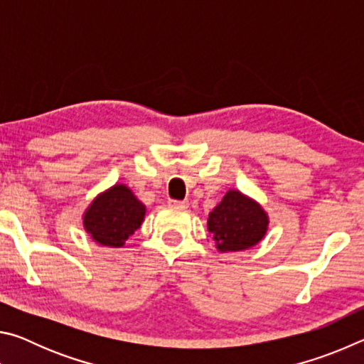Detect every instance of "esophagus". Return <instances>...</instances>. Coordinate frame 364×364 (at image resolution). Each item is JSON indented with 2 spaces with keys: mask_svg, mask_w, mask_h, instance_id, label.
I'll return each mask as SVG.
<instances>
[{
  "mask_svg": "<svg viewBox=\"0 0 364 364\" xmlns=\"http://www.w3.org/2000/svg\"><path fill=\"white\" fill-rule=\"evenodd\" d=\"M171 205L180 207V208H186L188 207V200H170Z\"/></svg>",
  "mask_w": 364,
  "mask_h": 364,
  "instance_id": "34e87169",
  "label": "esophagus"
}]
</instances>
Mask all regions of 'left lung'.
Segmentation results:
<instances>
[{"label": "left lung", "instance_id": "8db88e82", "mask_svg": "<svg viewBox=\"0 0 364 364\" xmlns=\"http://www.w3.org/2000/svg\"><path fill=\"white\" fill-rule=\"evenodd\" d=\"M268 215L262 205L241 191L230 189L208 213L207 228L220 252H239L254 247L268 230Z\"/></svg>", "mask_w": 364, "mask_h": 364}]
</instances>
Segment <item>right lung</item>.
Here are the masks:
<instances>
[{
    "mask_svg": "<svg viewBox=\"0 0 364 364\" xmlns=\"http://www.w3.org/2000/svg\"><path fill=\"white\" fill-rule=\"evenodd\" d=\"M146 207L125 184H115L91 202L83 215V226L95 242L123 247L144 221Z\"/></svg>",
    "mask_w": 364,
    "mask_h": 364,
    "instance_id": "1",
    "label": "right lung"
}]
</instances>
